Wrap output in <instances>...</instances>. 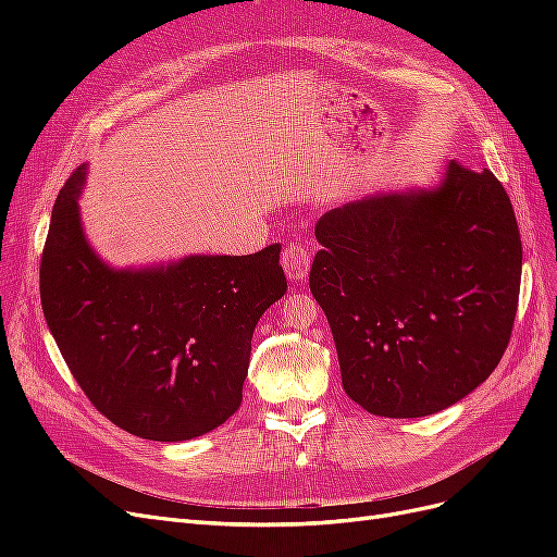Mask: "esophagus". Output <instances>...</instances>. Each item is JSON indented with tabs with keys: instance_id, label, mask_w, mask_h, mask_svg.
<instances>
[{
	"instance_id": "obj_1",
	"label": "esophagus",
	"mask_w": 557,
	"mask_h": 557,
	"mask_svg": "<svg viewBox=\"0 0 557 557\" xmlns=\"http://www.w3.org/2000/svg\"><path fill=\"white\" fill-rule=\"evenodd\" d=\"M283 269H285V274H288V278L290 281H305L307 276H309V269H311V256H309V250H307V246H301V244H288L285 246V250H283Z\"/></svg>"
}]
</instances>
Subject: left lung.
<instances>
[{
    "label": "left lung",
    "instance_id": "obj_1",
    "mask_svg": "<svg viewBox=\"0 0 557 557\" xmlns=\"http://www.w3.org/2000/svg\"><path fill=\"white\" fill-rule=\"evenodd\" d=\"M309 285L346 395L374 416L453 407L493 374L518 309L522 246L493 172L458 162L434 185L379 190L315 225Z\"/></svg>",
    "mask_w": 557,
    "mask_h": 557
}]
</instances>
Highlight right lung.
Segmentation results:
<instances>
[{
    "label": "right lung",
    "instance_id": "right-lung-1",
    "mask_svg": "<svg viewBox=\"0 0 557 557\" xmlns=\"http://www.w3.org/2000/svg\"><path fill=\"white\" fill-rule=\"evenodd\" d=\"M88 164L60 190L41 256V307L83 393L113 425L188 442L242 407L250 339L288 283L281 246L113 267L92 248L78 199Z\"/></svg>",
    "mask_w": 557,
    "mask_h": 557
}]
</instances>
